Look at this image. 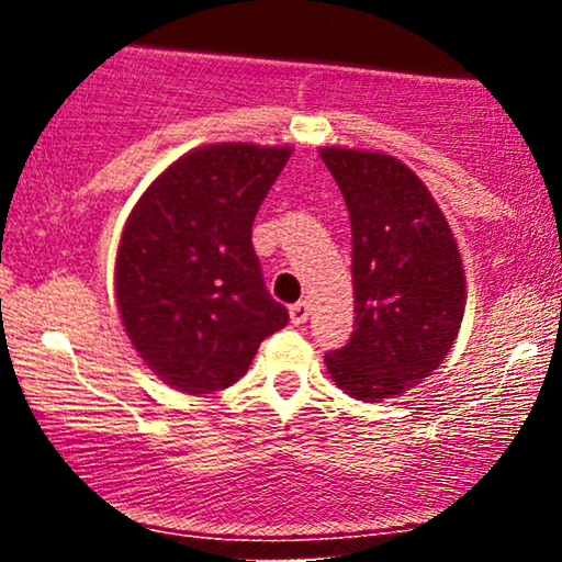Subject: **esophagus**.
<instances>
[{"mask_svg": "<svg viewBox=\"0 0 562 562\" xmlns=\"http://www.w3.org/2000/svg\"><path fill=\"white\" fill-rule=\"evenodd\" d=\"M308 314H312V306H308V301H299L290 306V322L293 325H303V322L308 319Z\"/></svg>", "mask_w": 562, "mask_h": 562, "instance_id": "obj_1", "label": "esophagus"}]
</instances>
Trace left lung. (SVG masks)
I'll list each match as a JSON object with an SVG mask.
<instances>
[{"label": "left lung", "instance_id": "8db88e82", "mask_svg": "<svg viewBox=\"0 0 562 562\" xmlns=\"http://www.w3.org/2000/svg\"><path fill=\"white\" fill-rule=\"evenodd\" d=\"M351 218L357 330L325 357L333 383L383 402L423 383L454 344L465 314V269L423 179L385 153L322 147Z\"/></svg>", "mask_w": 562, "mask_h": 562}]
</instances>
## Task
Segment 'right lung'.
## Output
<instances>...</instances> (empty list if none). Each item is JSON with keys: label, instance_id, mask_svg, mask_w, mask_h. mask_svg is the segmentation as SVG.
<instances>
[{"label": "right lung", "instance_id": "right-lung-1", "mask_svg": "<svg viewBox=\"0 0 562 562\" xmlns=\"http://www.w3.org/2000/svg\"><path fill=\"white\" fill-rule=\"evenodd\" d=\"M293 147L222 142L187 153L145 190L115 256V301L139 359L171 389L240 380L288 325L250 243L256 211Z\"/></svg>", "mask_w": 562, "mask_h": 562}]
</instances>
